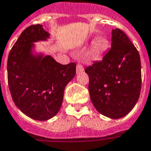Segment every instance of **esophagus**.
I'll use <instances>...</instances> for the list:
<instances>
[{"label": "esophagus", "instance_id": "obj_1", "mask_svg": "<svg viewBox=\"0 0 151 151\" xmlns=\"http://www.w3.org/2000/svg\"><path fill=\"white\" fill-rule=\"evenodd\" d=\"M76 71H77V73H81V72H83L84 71L83 65H81V64H79V63H78V65H77V70H76Z\"/></svg>", "mask_w": 151, "mask_h": 151}]
</instances>
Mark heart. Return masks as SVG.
<instances>
[{
  "label": "heart",
  "mask_w": 151,
  "mask_h": 151,
  "mask_svg": "<svg viewBox=\"0 0 151 151\" xmlns=\"http://www.w3.org/2000/svg\"><path fill=\"white\" fill-rule=\"evenodd\" d=\"M109 46V40H107L105 37H103V36L97 37L93 41L94 50H96V52L98 53L99 55H101V54L105 52L108 50Z\"/></svg>",
  "instance_id": "1"
}]
</instances>
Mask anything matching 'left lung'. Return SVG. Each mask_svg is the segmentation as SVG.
Here are the masks:
<instances>
[{"label":"left lung","instance_id":"1","mask_svg":"<svg viewBox=\"0 0 151 151\" xmlns=\"http://www.w3.org/2000/svg\"><path fill=\"white\" fill-rule=\"evenodd\" d=\"M111 47L102 60L86 68L94 107L111 119L128 114L139 100L142 85L139 51L119 28L112 30Z\"/></svg>","mask_w":151,"mask_h":151}]
</instances>
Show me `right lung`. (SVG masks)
<instances>
[{
	"instance_id": "add662e5",
	"label": "right lung",
	"mask_w": 151,
	"mask_h": 151,
	"mask_svg": "<svg viewBox=\"0 0 151 151\" xmlns=\"http://www.w3.org/2000/svg\"><path fill=\"white\" fill-rule=\"evenodd\" d=\"M50 34L42 25L27 27L19 35L8 58V82L16 106L33 119L44 121L58 112L65 86L76 73V63L62 65L50 55H34L35 42Z\"/></svg>"
}]
</instances>
